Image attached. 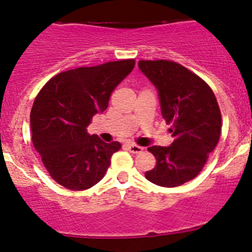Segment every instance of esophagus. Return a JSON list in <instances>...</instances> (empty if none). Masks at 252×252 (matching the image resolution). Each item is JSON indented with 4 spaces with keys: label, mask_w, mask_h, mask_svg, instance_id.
Masks as SVG:
<instances>
[{
    "label": "esophagus",
    "mask_w": 252,
    "mask_h": 252,
    "mask_svg": "<svg viewBox=\"0 0 252 252\" xmlns=\"http://www.w3.org/2000/svg\"><path fill=\"white\" fill-rule=\"evenodd\" d=\"M126 148H128V151L130 152V153H140V152L143 151V147H141L139 145H135V143H128L126 145Z\"/></svg>",
    "instance_id": "esophagus-1"
}]
</instances>
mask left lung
Listing matches in <instances>:
<instances>
[{
	"label": "left lung",
	"instance_id": "left-lung-1",
	"mask_svg": "<svg viewBox=\"0 0 252 252\" xmlns=\"http://www.w3.org/2000/svg\"><path fill=\"white\" fill-rule=\"evenodd\" d=\"M139 68L159 91L162 118L175 137L170 147L148 148L157 165L145 176L160 187H179L202 171L219 142V104L209 85L179 63L142 60Z\"/></svg>",
	"mask_w": 252,
	"mask_h": 252
}]
</instances>
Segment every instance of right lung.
Masks as SVG:
<instances>
[{
	"mask_svg": "<svg viewBox=\"0 0 252 252\" xmlns=\"http://www.w3.org/2000/svg\"><path fill=\"white\" fill-rule=\"evenodd\" d=\"M135 60L62 71L39 91L31 110L32 142L55 182L86 190L101 181L121 143H105L86 128L109 106L110 95L132 70Z\"/></svg>",
	"mask_w": 252,
	"mask_h": 252,
	"instance_id": "obj_1",
	"label": "right lung"
}]
</instances>
